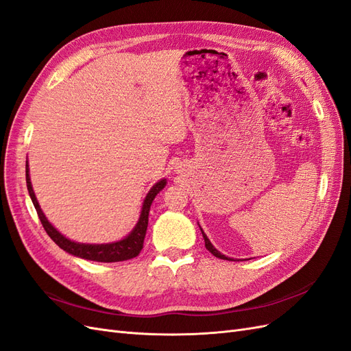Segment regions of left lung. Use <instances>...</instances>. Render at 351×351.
<instances>
[{"label": "left lung", "mask_w": 351, "mask_h": 351, "mask_svg": "<svg viewBox=\"0 0 351 351\" xmlns=\"http://www.w3.org/2000/svg\"><path fill=\"white\" fill-rule=\"evenodd\" d=\"M200 227V226H199ZM200 231H202V236H204V239H205V247L212 253V254H214V256H217V258H219V259H227V261H236V259H231V258H228V256H226V254H222L221 252H218L214 246H212V243L209 241V239H208V236L205 234V232H204V230H202L200 228Z\"/></svg>", "instance_id": "left-lung-1"}]
</instances>
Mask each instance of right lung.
I'll use <instances>...</instances> for the list:
<instances>
[{
    "label": "right lung",
    "instance_id": "1",
    "mask_svg": "<svg viewBox=\"0 0 351 351\" xmlns=\"http://www.w3.org/2000/svg\"><path fill=\"white\" fill-rule=\"evenodd\" d=\"M26 184H27L29 196H30L32 202H34V206L38 212V217L42 222V226H44L47 234L56 241L57 246H60L64 252L73 254V256H77V258L86 259V261L121 262V261H127V259H133L141 253V250L143 247L146 230H147V219H149L151 205H152L155 196L165 187L167 180L165 178L159 180L158 183H155L151 187L149 192H147V195L143 200V205H142L141 217H139V219H137V224L134 226V228L129 232V234L119 241L104 243V244H89V243L73 241V240L67 239L66 236H62L61 232L51 224L44 212H42V209L39 206V202L35 196L34 187H32L27 161H26Z\"/></svg>",
    "mask_w": 351,
    "mask_h": 351
}]
</instances>
